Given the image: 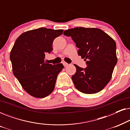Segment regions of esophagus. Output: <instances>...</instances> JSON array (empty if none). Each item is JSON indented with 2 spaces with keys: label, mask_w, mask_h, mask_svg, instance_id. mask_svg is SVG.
Instances as JSON below:
<instances>
[{
  "label": "esophagus",
  "mask_w": 130,
  "mask_h": 130,
  "mask_svg": "<svg viewBox=\"0 0 130 130\" xmlns=\"http://www.w3.org/2000/svg\"><path fill=\"white\" fill-rule=\"evenodd\" d=\"M63 64L64 66V67H66V66H67L69 65V64H68V63H67L66 62H65V61L63 62Z\"/></svg>",
  "instance_id": "obj_1"
}]
</instances>
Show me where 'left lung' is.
<instances>
[{
    "label": "left lung",
    "mask_w": 130,
    "mask_h": 130,
    "mask_svg": "<svg viewBox=\"0 0 130 130\" xmlns=\"http://www.w3.org/2000/svg\"><path fill=\"white\" fill-rule=\"evenodd\" d=\"M64 35L72 37L87 64L85 69L74 64L76 72L72 79L76 88L86 94L100 92L109 83L117 63L115 41L96 28L76 27Z\"/></svg>",
    "instance_id": "8db88e82"
}]
</instances>
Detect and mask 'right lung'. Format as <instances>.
<instances>
[{
    "label": "right lung",
    "mask_w": 130,
    "mask_h": 130,
    "mask_svg": "<svg viewBox=\"0 0 130 130\" xmlns=\"http://www.w3.org/2000/svg\"><path fill=\"white\" fill-rule=\"evenodd\" d=\"M63 29L40 28L22 33L10 51L12 71L22 88L30 95L43 98L54 89L62 63L53 65L45 61V54L51 53L52 44Z\"/></svg>",
    "instance_id": "1"
}]
</instances>
